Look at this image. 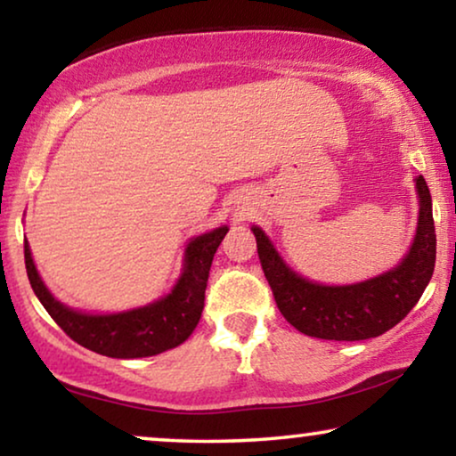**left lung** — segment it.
<instances>
[{
	"instance_id": "8db88e82",
	"label": "left lung",
	"mask_w": 456,
	"mask_h": 456,
	"mask_svg": "<svg viewBox=\"0 0 456 456\" xmlns=\"http://www.w3.org/2000/svg\"><path fill=\"white\" fill-rule=\"evenodd\" d=\"M419 220L409 253L390 272L365 282L326 286L292 272L264 230L253 226L257 253L280 314L298 332L323 340H367L404 320L429 284L436 265L432 195L426 178H415Z\"/></svg>"
}]
</instances>
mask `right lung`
Segmentation results:
<instances>
[{
	"label": "right lung",
	"mask_w": 456,
	"mask_h": 456,
	"mask_svg": "<svg viewBox=\"0 0 456 456\" xmlns=\"http://www.w3.org/2000/svg\"><path fill=\"white\" fill-rule=\"evenodd\" d=\"M228 226L195 236L186 245L184 267L170 295L145 307L122 314L91 315L60 303L37 272L30 247L24 240V264L37 298L53 322L80 346L114 359L153 357L183 345L201 320L209 267Z\"/></svg>",
	"instance_id": "obj_1"
}]
</instances>
